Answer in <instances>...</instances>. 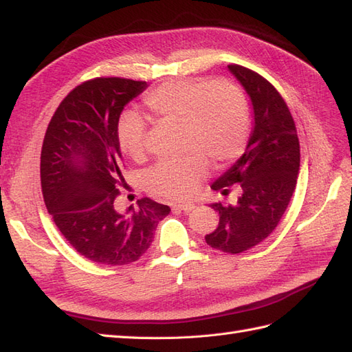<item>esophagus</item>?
<instances>
[{"label":"esophagus","mask_w":352,"mask_h":352,"mask_svg":"<svg viewBox=\"0 0 352 352\" xmlns=\"http://www.w3.org/2000/svg\"><path fill=\"white\" fill-rule=\"evenodd\" d=\"M174 210H178V211H183V212H190L193 208H195V205L192 204V202H186V204H175L174 206H173Z\"/></svg>","instance_id":"34e87169"}]
</instances>
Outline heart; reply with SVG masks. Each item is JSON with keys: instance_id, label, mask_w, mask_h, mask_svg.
Returning <instances> with one entry per match:
<instances>
[{"instance_id": "1", "label": "heart", "mask_w": 352, "mask_h": 352, "mask_svg": "<svg viewBox=\"0 0 352 352\" xmlns=\"http://www.w3.org/2000/svg\"><path fill=\"white\" fill-rule=\"evenodd\" d=\"M146 105L155 122L179 124L182 147L187 155L164 160L147 174L153 193L169 199H186L196 192L206 175V159L215 166L226 165L244 150L250 117L241 89L228 80L173 82L153 90ZM144 123L132 117L119 126V146L126 156H144Z\"/></svg>"}]
</instances>
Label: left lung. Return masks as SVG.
<instances>
[{"label": "left lung", "mask_w": 352, "mask_h": 352, "mask_svg": "<svg viewBox=\"0 0 352 352\" xmlns=\"http://www.w3.org/2000/svg\"><path fill=\"white\" fill-rule=\"evenodd\" d=\"M253 105V131L245 153L211 184L229 193L239 184L236 205L210 206L219 212V226L205 236L223 253L238 254L256 247L275 230L294 193L300 168V147L290 110L266 78L241 65H228Z\"/></svg>", "instance_id": "1"}]
</instances>
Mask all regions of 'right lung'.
<instances>
[{
    "instance_id": "obj_1",
    "label": "right lung",
    "mask_w": 352,
    "mask_h": 352,
    "mask_svg": "<svg viewBox=\"0 0 352 352\" xmlns=\"http://www.w3.org/2000/svg\"><path fill=\"white\" fill-rule=\"evenodd\" d=\"M146 82L120 77L89 80L53 114L41 148V190L53 221L73 248L99 265H129L155 238L168 205L148 197L116 210L122 175L119 119Z\"/></svg>"
}]
</instances>
